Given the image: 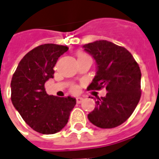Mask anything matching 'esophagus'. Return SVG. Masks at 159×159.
<instances>
[{"label":"esophagus","mask_w":159,"mask_h":159,"mask_svg":"<svg viewBox=\"0 0 159 159\" xmlns=\"http://www.w3.org/2000/svg\"><path fill=\"white\" fill-rule=\"evenodd\" d=\"M83 101V98L82 97H77L76 98V103L77 104H81Z\"/></svg>","instance_id":"1"}]
</instances>
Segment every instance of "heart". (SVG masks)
<instances>
[{
    "label": "heart",
    "mask_w": 159,
    "mask_h": 159,
    "mask_svg": "<svg viewBox=\"0 0 159 159\" xmlns=\"http://www.w3.org/2000/svg\"><path fill=\"white\" fill-rule=\"evenodd\" d=\"M83 55H86V54H84V53L82 52H79L78 53H77V56H78V57H80V56H83ZM71 90H72V92H75V93H76V92H77L78 89H77V87L74 86L71 88Z\"/></svg>",
    "instance_id": "heart-1"
}]
</instances>
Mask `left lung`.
Here are the masks:
<instances>
[{"instance_id":"obj_1","label":"left lung","mask_w":159,"mask_h":159,"mask_svg":"<svg viewBox=\"0 0 159 159\" xmlns=\"http://www.w3.org/2000/svg\"><path fill=\"white\" fill-rule=\"evenodd\" d=\"M97 65L96 76L89 90L106 89L105 97L99 98L95 108L88 115L93 125L112 129L121 125L132 115L141 95L139 65L125 48L106 40L83 46Z\"/></svg>"}]
</instances>
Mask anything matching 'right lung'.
Returning a JSON list of instances; mask_svg holds the SVG:
<instances>
[{
    "label": "right lung",
    "instance_id": "add662e5",
    "mask_svg": "<svg viewBox=\"0 0 159 159\" xmlns=\"http://www.w3.org/2000/svg\"><path fill=\"white\" fill-rule=\"evenodd\" d=\"M66 46L47 43L36 47L21 59L11 81V100L28 125L36 132L52 134L68 123L76 105L71 97L48 95L45 83L53 77L57 60Z\"/></svg>",
    "mask_w": 159,
    "mask_h": 159
}]
</instances>
